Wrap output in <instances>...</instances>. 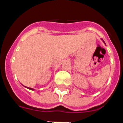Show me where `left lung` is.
Masks as SVG:
<instances>
[{
    "mask_svg": "<svg viewBox=\"0 0 123 123\" xmlns=\"http://www.w3.org/2000/svg\"><path fill=\"white\" fill-rule=\"evenodd\" d=\"M102 41H103V42H104V44H105V42H104V40L102 39Z\"/></svg>",
    "mask_w": 123,
    "mask_h": 123,
    "instance_id": "8db88e82",
    "label": "left lung"
}]
</instances>
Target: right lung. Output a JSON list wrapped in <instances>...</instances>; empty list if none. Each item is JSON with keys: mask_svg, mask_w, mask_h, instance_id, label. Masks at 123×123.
Instances as JSON below:
<instances>
[{"mask_svg": "<svg viewBox=\"0 0 123 123\" xmlns=\"http://www.w3.org/2000/svg\"><path fill=\"white\" fill-rule=\"evenodd\" d=\"M25 87H26L27 89H29V90H31V91H34V89H32V88H30V87H26V86H25Z\"/></svg>", "mask_w": 123, "mask_h": 123, "instance_id": "1", "label": "right lung"}]
</instances>
